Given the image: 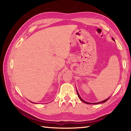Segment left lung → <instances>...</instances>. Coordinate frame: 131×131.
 <instances>
[{
    "mask_svg": "<svg viewBox=\"0 0 131 131\" xmlns=\"http://www.w3.org/2000/svg\"><path fill=\"white\" fill-rule=\"evenodd\" d=\"M112 39L113 40H114V38H112ZM77 94H78V97H79V99L81 100V101H82V102H84V103H85V104H101V103H104V102H105L106 101H107V100L109 99V98L110 97H108V99H106V100H104V101H101V102H96V103H90V102H86V101H84V100H83L82 98H81V97L80 96V95H79V93H78V91L77 90Z\"/></svg>",
    "mask_w": 131,
    "mask_h": 131,
    "instance_id": "left-lung-1",
    "label": "left lung"
}]
</instances>
